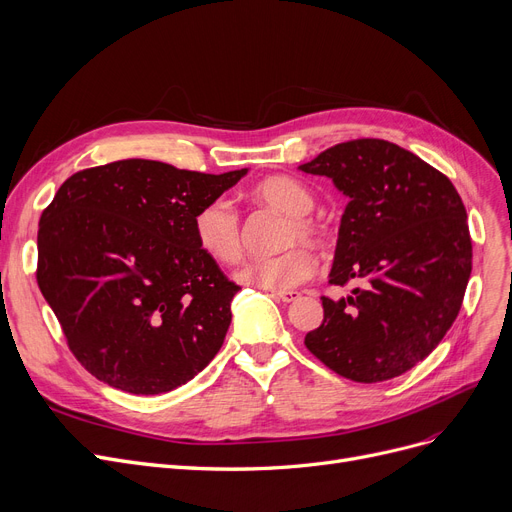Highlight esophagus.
Instances as JSON below:
<instances>
[{"mask_svg":"<svg viewBox=\"0 0 512 512\" xmlns=\"http://www.w3.org/2000/svg\"><path fill=\"white\" fill-rule=\"evenodd\" d=\"M273 296L281 302H294L300 298V291L296 289H287V291H273Z\"/></svg>","mask_w":512,"mask_h":512,"instance_id":"obj_1","label":"esophagus"}]
</instances>
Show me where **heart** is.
Masks as SVG:
<instances>
[{
    "label": "heart",
    "mask_w": 512,
    "mask_h": 512,
    "mask_svg": "<svg viewBox=\"0 0 512 512\" xmlns=\"http://www.w3.org/2000/svg\"><path fill=\"white\" fill-rule=\"evenodd\" d=\"M252 198L287 216L281 246L289 249L264 258H250L235 271V279L248 287L266 291H287L310 279L316 271L314 254L298 241L323 248L327 225L310 214L314 196L310 189L287 175L266 177L252 187ZM198 248L218 264H231L241 254V225L233 206L225 200H212L193 218Z\"/></svg>",
    "instance_id": "b5f03b06"
}]
</instances>
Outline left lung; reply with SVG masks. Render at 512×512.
<instances>
[{
	"mask_svg": "<svg viewBox=\"0 0 512 512\" xmlns=\"http://www.w3.org/2000/svg\"><path fill=\"white\" fill-rule=\"evenodd\" d=\"M300 170L350 198L329 283H362L321 298L325 319L304 344L346 379H394L456 321L473 266L465 204L440 170L385 139L337 143Z\"/></svg>",
	"mask_w": 512,
	"mask_h": 512,
	"instance_id": "1",
	"label": "left lung"
}]
</instances>
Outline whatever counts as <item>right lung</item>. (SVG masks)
Segmentation results:
<instances>
[{
	"mask_svg": "<svg viewBox=\"0 0 512 512\" xmlns=\"http://www.w3.org/2000/svg\"><path fill=\"white\" fill-rule=\"evenodd\" d=\"M246 173L131 158L62 183L39 221L37 283L93 377L156 396L221 350L241 287L198 248L193 218Z\"/></svg>",
	"mask_w": 512,
	"mask_h": 512,
	"instance_id": "1",
	"label": "right lung"
}]
</instances>
